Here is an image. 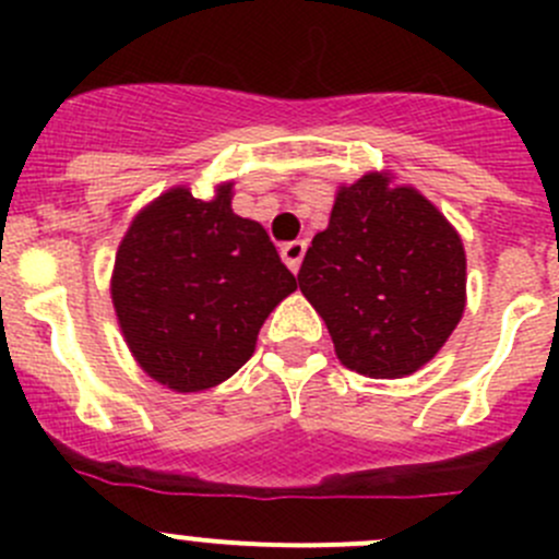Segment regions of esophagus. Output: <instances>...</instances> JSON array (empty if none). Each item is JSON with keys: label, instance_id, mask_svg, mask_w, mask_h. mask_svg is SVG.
Instances as JSON below:
<instances>
[{"label": "esophagus", "instance_id": "1", "mask_svg": "<svg viewBox=\"0 0 559 559\" xmlns=\"http://www.w3.org/2000/svg\"><path fill=\"white\" fill-rule=\"evenodd\" d=\"M306 248H308L306 240H292V243H286L284 248H281V257H284V262L289 264L292 273H297V270H300L302 257H306Z\"/></svg>", "mask_w": 559, "mask_h": 559}]
</instances>
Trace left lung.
Instances as JSON below:
<instances>
[{
    "instance_id": "1",
    "label": "left lung",
    "mask_w": 559,
    "mask_h": 559,
    "mask_svg": "<svg viewBox=\"0 0 559 559\" xmlns=\"http://www.w3.org/2000/svg\"><path fill=\"white\" fill-rule=\"evenodd\" d=\"M297 278L337 359L370 379L416 373L465 311L460 235L427 197L392 186L386 173L337 189Z\"/></svg>"
}]
</instances>
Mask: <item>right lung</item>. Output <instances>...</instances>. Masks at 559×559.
Wrapping results in <instances>:
<instances>
[{"label": "right lung", "instance_id": "add662e5", "mask_svg": "<svg viewBox=\"0 0 559 559\" xmlns=\"http://www.w3.org/2000/svg\"><path fill=\"white\" fill-rule=\"evenodd\" d=\"M297 289L262 224L233 213V183L213 200L186 186L134 216L110 295L140 368L175 392H202L238 373L264 319Z\"/></svg>", "mask_w": 559, "mask_h": 559}]
</instances>
